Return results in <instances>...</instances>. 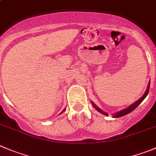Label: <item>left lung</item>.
Listing matches in <instances>:
<instances>
[{
    "mask_svg": "<svg viewBox=\"0 0 156 156\" xmlns=\"http://www.w3.org/2000/svg\"><path fill=\"white\" fill-rule=\"evenodd\" d=\"M149 86H150V81H149V84H148L147 88H146V92H145V93H144V94H143V96H142L141 98H140V99L137 100V101H136V102H134L133 104H131V105H129L128 107H126V108L123 109V110H120V111L116 112V113H113V114H112V115H113V118L121 117V116H125V115H126V114H128V113H131V112H132L133 110H135V109L136 108V107H138V106L140 105V104H141L142 102H143V100H144L145 98H146V96H147V95H148V94H149ZM91 104H92V105H93L94 108L96 109V110H98V112H100V113H102V114L105 115V116H107V115H108V113H106V112H104V111H103V110H101V108H99V107H98V106H97L96 104H95L93 102V101H91Z\"/></svg>",
    "mask_w": 156,
    "mask_h": 156,
    "instance_id": "left-lung-1",
    "label": "left lung"
}]
</instances>
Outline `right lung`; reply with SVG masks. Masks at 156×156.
<instances>
[{
    "mask_svg": "<svg viewBox=\"0 0 156 156\" xmlns=\"http://www.w3.org/2000/svg\"><path fill=\"white\" fill-rule=\"evenodd\" d=\"M66 108H65V109H64V110H62V112H61V113H63V112H64V111H65V110H66ZM60 113H59V114H60Z\"/></svg>",
    "mask_w": 156,
    "mask_h": 156,
    "instance_id": "obj_1",
    "label": "right lung"
}]
</instances>
